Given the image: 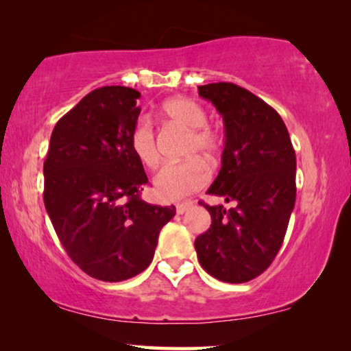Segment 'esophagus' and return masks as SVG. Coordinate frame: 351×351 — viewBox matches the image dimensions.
Masks as SVG:
<instances>
[{
    "label": "esophagus",
    "mask_w": 351,
    "mask_h": 351,
    "mask_svg": "<svg viewBox=\"0 0 351 351\" xmlns=\"http://www.w3.org/2000/svg\"><path fill=\"white\" fill-rule=\"evenodd\" d=\"M191 206H193V201H185V203L177 204V206H176L177 214H184V213H186V210L191 209Z\"/></svg>",
    "instance_id": "34e87169"
}]
</instances>
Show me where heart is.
<instances>
[{
    "label": "heart",
    "mask_w": 351,
    "mask_h": 351,
    "mask_svg": "<svg viewBox=\"0 0 351 351\" xmlns=\"http://www.w3.org/2000/svg\"><path fill=\"white\" fill-rule=\"evenodd\" d=\"M160 112L169 121H174L190 131L185 155L199 153L206 160L213 161L219 153L220 141L213 129L206 128L208 113L198 102L189 97H174L161 105ZM129 143L137 160L147 167L156 166L158 148L155 131L148 119H138L134 124ZM209 167L201 158H189L182 162L165 165L153 177V185L158 198L174 201L195 193L208 184Z\"/></svg>",
    "instance_id": "b5f03b06"
}]
</instances>
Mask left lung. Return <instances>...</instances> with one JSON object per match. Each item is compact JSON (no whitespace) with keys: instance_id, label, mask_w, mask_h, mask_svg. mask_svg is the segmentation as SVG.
Masks as SVG:
<instances>
[{"instance_id":"obj_1","label":"left lung","mask_w":351,"mask_h":351,"mask_svg":"<svg viewBox=\"0 0 351 351\" xmlns=\"http://www.w3.org/2000/svg\"><path fill=\"white\" fill-rule=\"evenodd\" d=\"M223 119L222 167L208 193L222 204L209 210L210 227L195 239L201 267L223 282H246L270 267L295 204V152L280 114L233 83L198 86Z\"/></svg>"}]
</instances>
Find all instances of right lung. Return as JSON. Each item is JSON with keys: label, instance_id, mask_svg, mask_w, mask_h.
I'll return each instance as SVG.
<instances>
[{"label": "right lung", "instance_id": "1", "mask_svg": "<svg viewBox=\"0 0 351 351\" xmlns=\"http://www.w3.org/2000/svg\"><path fill=\"white\" fill-rule=\"evenodd\" d=\"M141 93L105 86L80 100L52 131L45 161V206L62 246L84 273L118 282L155 256L174 206L141 198L148 184L129 136Z\"/></svg>", "mask_w": 351, "mask_h": 351}]
</instances>
